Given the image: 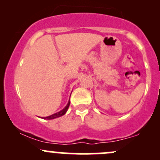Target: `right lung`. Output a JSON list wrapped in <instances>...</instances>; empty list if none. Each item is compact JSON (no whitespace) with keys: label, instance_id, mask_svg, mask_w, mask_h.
I'll list each match as a JSON object with an SVG mask.
<instances>
[{"label":"right lung","instance_id":"add662e5","mask_svg":"<svg viewBox=\"0 0 160 160\" xmlns=\"http://www.w3.org/2000/svg\"><path fill=\"white\" fill-rule=\"evenodd\" d=\"M69 105H70V101H68V102L67 105H66L65 107V108H63V109H62V111H60L59 112H57V113H54V114H52V115L49 116V117H43V119H45V120H52V119H56V118H57V117H62V116H63L64 114H65V113H66V112H67L68 109Z\"/></svg>","mask_w":160,"mask_h":160}]
</instances>
